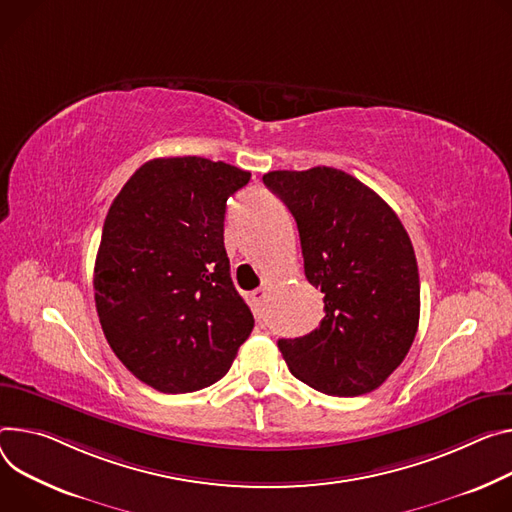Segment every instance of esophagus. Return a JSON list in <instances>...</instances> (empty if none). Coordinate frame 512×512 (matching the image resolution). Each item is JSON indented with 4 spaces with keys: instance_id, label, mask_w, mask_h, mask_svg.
<instances>
[{
    "instance_id": "1",
    "label": "esophagus",
    "mask_w": 512,
    "mask_h": 512,
    "mask_svg": "<svg viewBox=\"0 0 512 512\" xmlns=\"http://www.w3.org/2000/svg\"><path fill=\"white\" fill-rule=\"evenodd\" d=\"M265 296H267V290H265V288H257V290L251 292V302H253L255 306H261V302L265 300Z\"/></svg>"
}]
</instances>
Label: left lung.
<instances>
[{"mask_svg": "<svg viewBox=\"0 0 512 512\" xmlns=\"http://www.w3.org/2000/svg\"><path fill=\"white\" fill-rule=\"evenodd\" d=\"M263 183L292 212L306 280L324 294V318L280 339L292 376L331 396L380 388L404 361L421 314L408 232L365 183L333 167L269 171Z\"/></svg>", "mask_w": 512, "mask_h": 512, "instance_id": "8db88e82", "label": "left lung"}]
</instances>
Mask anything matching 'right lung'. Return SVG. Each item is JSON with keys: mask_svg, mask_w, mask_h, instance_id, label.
<instances>
[{"mask_svg": "<svg viewBox=\"0 0 512 512\" xmlns=\"http://www.w3.org/2000/svg\"><path fill=\"white\" fill-rule=\"evenodd\" d=\"M249 179L204 157L153 159L108 210L94 269L98 316L116 357L163 394L218 382L253 331L224 249L226 200Z\"/></svg>", "mask_w": 512, "mask_h": 512, "instance_id": "1", "label": "right lung"}]
</instances>
